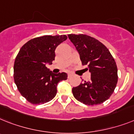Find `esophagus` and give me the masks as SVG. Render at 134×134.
Returning a JSON list of instances; mask_svg holds the SVG:
<instances>
[{
    "instance_id": "1",
    "label": "esophagus",
    "mask_w": 134,
    "mask_h": 134,
    "mask_svg": "<svg viewBox=\"0 0 134 134\" xmlns=\"http://www.w3.org/2000/svg\"><path fill=\"white\" fill-rule=\"evenodd\" d=\"M72 76L71 73H68V78H70V76Z\"/></svg>"
}]
</instances>
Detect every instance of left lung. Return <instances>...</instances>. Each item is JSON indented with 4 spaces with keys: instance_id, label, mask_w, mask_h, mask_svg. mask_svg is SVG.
<instances>
[{
    "instance_id": "left-lung-1",
    "label": "left lung",
    "mask_w": 134,
    "mask_h": 134,
    "mask_svg": "<svg viewBox=\"0 0 134 134\" xmlns=\"http://www.w3.org/2000/svg\"><path fill=\"white\" fill-rule=\"evenodd\" d=\"M80 55L83 66L91 72V80L73 87V96L86 105L100 104L110 97L118 81L116 62L104 44L86 34H68Z\"/></svg>"
}]
</instances>
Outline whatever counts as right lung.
<instances>
[{
    "mask_svg": "<svg viewBox=\"0 0 134 134\" xmlns=\"http://www.w3.org/2000/svg\"><path fill=\"white\" fill-rule=\"evenodd\" d=\"M67 39L66 35H45L30 40L17 55L13 78L18 91L32 104L48 102L55 96L59 81L66 80L65 72L54 74L47 68L55 60L56 47Z\"/></svg>",
    "mask_w": 134,
    "mask_h": 134,
    "instance_id": "obj_1",
    "label": "right lung"
}]
</instances>
